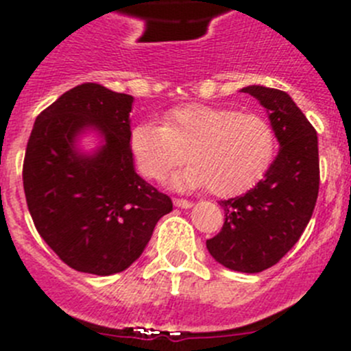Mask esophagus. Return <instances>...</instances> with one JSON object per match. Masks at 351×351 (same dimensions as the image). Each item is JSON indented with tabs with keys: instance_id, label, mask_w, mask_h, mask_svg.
Masks as SVG:
<instances>
[{
	"instance_id": "obj_1",
	"label": "esophagus",
	"mask_w": 351,
	"mask_h": 351,
	"mask_svg": "<svg viewBox=\"0 0 351 351\" xmlns=\"http://www.w3.org/2000/svg\"><path fill=\"white\" fill-rule=\"evenodd\" d=\"M173 204H175L176 207H180V208H190L193 205L192 202L186 200V198H175V200H173Z\"/></svg>"
}]
</instances>
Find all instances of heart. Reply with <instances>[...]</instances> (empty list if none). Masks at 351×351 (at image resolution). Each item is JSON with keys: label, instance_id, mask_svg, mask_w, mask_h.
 Listing matches in <instances>:
<instances>
[{"label": "heart", "instance_id": "b5f03b06", "mask_svg": "<svg viewBox=\"0 0 351 351\" xmlns=\"http://www.w3.org/2000/svg\"><path fill=\"white\" fill-rule=\"evenodd\" d=\"M129 143L146 178L162 180L189 154L192 165L173 178V185L208 186L217 197H234L253 189L277 153L275 130L265 117L204 104L171 108L162 117V125L139 123Z\"/></svg>", "mask_w": 351, "mask_h": 351}]
</instances>
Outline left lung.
I'll return each instance as SVG.
<instances>
[{
  "label": "left lung",
  "mask_w": 351,
  "mask_h": 351,
  "mask_svg": "<svg viewBox=\"0 0 351 351\" xmlns=\"http://www.w3.org/2000/svg\"><path fill=\"white\" fill-rule=\"evenodd\" d=\"M243 91L267 108L280 151L254 189L219 202L226 221L207 250L229 270L258 274L278 263L309 224L319 192V153L316 129L285 91Z\"/></svg>",
  "instance_id": "left-lung-1"
}]
</instances>
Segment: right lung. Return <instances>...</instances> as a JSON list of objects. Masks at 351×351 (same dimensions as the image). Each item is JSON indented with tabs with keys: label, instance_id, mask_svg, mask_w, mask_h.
Returning <instances> with one entry per match:
<instances>
[{
	"label": "right lung",
	"instance_id": "right-lung-1",
	"mask_svg": "<svg viewBox=\"0 0 351 351\" xmlns=\"http://www.w3.org/2000/svg\"><path fill=\"white\" fill-rule=\"evenodd\" d=\"M134 98L97 83L66 91L35 119L23 159V190L38 234L67 267L112 275L143 254L162 215L166 193L134 169L130 120ZM86 126L106 144L80 155L75 136Z\"/></svg>",
	"mask_w": 351,
	"mask_h": 351
}]
</instances>
